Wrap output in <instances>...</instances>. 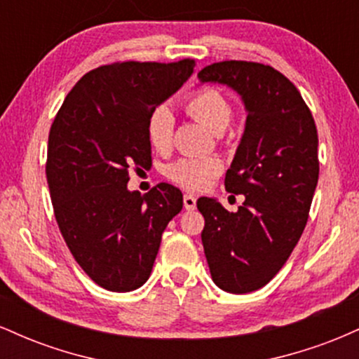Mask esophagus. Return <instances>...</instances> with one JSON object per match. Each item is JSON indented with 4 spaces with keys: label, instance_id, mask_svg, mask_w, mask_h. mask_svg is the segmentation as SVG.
Returning a JSON list of instances; mask_svg holds the SVG:
<instances>
[{
    "label": "esophagus",
    "instance_id": "34e87169",
    "mask_svg": "<svg viewBox=\"0 0 359 359\" xmlns=\"http://www.w3.org/2000/svg\"><path fill=\"white\" fill-rule=\"evenodd\" d=\"M196 197L192 196V194H185L184 196V208L187 209V211H194L196 209Z\"/></svg>",
    "mask_w": 359,
    "mask_h": 359
}]
</instances>
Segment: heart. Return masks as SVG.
<instances>
[{
    "mask_svg": "<svg viewBox=\"0 0 359 359\" xmlns=\"http://www.w3.org/2000/svg\"><path fill=\"white\" fill-rule=\"evenodd\" d=\"M185 111L194 119L203 123L214 133L228 128L233 118V106L217 89H199L185 101ZM147 138L150 147L158 154H167L174 143V114L167 106L151 111L147 121ZM222 170V163L216 156H184L165 168L167 179L191 191H199Z\"/></svg>",
    "mask_w": 359,
    "mask_h": 359,
    "instance_id": "b5f03b06",
    "label": "heart"
}]
</instances>
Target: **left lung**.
Masks as SVG:
<instances>
[{
    "label": "left lung",
    "mask_w": 359,
    "mask_h": 359,
    "mask_svg": "<svg viewBox=\"0 0 359 359\" xmlns=\"http://www.w3.org/2000/svg\"><path fill=\"white\" fill-rule=\"evenodd\" d=\"M197 77L236 90L248 113L224 179L226 191L245 194V203L228 212L211 197L197 201L214 283L248 294L278 273L306 228L319 179L317 128L297 88L270 65L224 60Z\"/></svg>",
    "instance_id": "1"
}]
</instances>
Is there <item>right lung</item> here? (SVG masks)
<instances>
[{
    "label": "right lung",
    "instance_id": "1",
    "mask_svg": "<svg viewBox=\"0 0 359 359\" xmlns=\"http://www.w3.org/2000/svg\"><path fill=\"white\" fill-rule=\"evenodd\" d=\"M196 62H114L82 76L48 133V191L57 224L90 280L130 292L150 277L182 192L158 184L130 192V168L151 165L147 121L194 72Z\"/></svg>",
    "mask_w": 359,
    "mask_h": 359
}]
</instances>
